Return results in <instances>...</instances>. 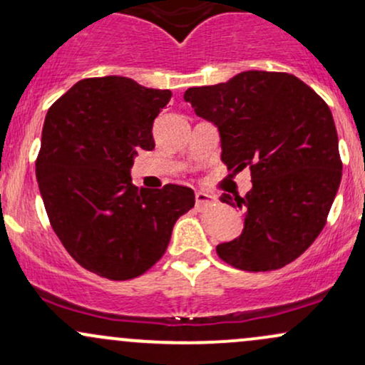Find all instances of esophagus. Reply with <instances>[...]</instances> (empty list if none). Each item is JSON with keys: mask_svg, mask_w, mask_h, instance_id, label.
Listing matches in <instances>:
<instances>
[{"mask_svg": "<svg viewBox=\"0 0 365 365\" xmlns=\"http://www.w3.org/2000/svg\"><path fill=\"white\" fill-rule=\"evenodd\" d=\"M216 202V197L207 194V192H195V206L197 209H206Z\"/></svg>", "mask_w": 365, "mask_h": 365, "instance_id": "obj_1", "label": "esophagus"}]
</instances>
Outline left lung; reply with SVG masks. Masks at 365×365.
I'll list each match as a JSON object with an SVG mask.
<instances>
[{
	"label": "left lung",
	"mask_w": 365,
	"mask_h": 365,
	"mask_svg": "<svg viewBox=\"0 0 365 365\" xmlns=\"http://www.w3.org/2000/svg\"><path fill=\"white\" fill-rule=\"evenodd\" d=\"M183 99L220 132L228 170L249 166L244 230L216 247L244 271H273L295 261L324 228L341 182L338 133L328 104L295 75L247 70L228 82L190 87Z\"/></svg>",
	"instance_id": "left-lung-1"
}]
</instances>
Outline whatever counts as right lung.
Masks as SVG:
<instances>
[{"mask_svg":"<svg viewBox=\"0 0 365 365\" xmlns=\"http://www.w3.org/2000/svg\"><path fill=\"white\" fill-rule=\"evenodd\" d=\"M171 92L120 75L83 78L46 115L36 177L49 221L82 267L132 279L154 266L171 230L195 204L182 185L137 188V150H153V123Z\"/></svg>","mask_w":365,"mask_h":365,"instance_id":"add662e5","label":"right lung"}]
</instances>
